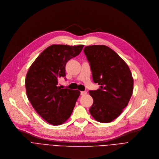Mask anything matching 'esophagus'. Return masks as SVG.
<instances>
[{
    "mask_svg": "<svg viewBox=\"0 0 159 159\" xmlns=\"http://www.w3.org/2000/svg\"><path fill=\"white\" fill-rule=\"evenodd\" d=\"M87 94V92L86 91H81V96H85Z\"/></svg>",
    "mask_w": 159,
    "mask_h": 159,
    "instance_id": "esophagus-1",
    "label": "esophagus"
}]
</instances>
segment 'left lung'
I'll list each match as a JSON object with an SVG mask.
<instances>
[{"label":"left lung","mask_w":159,"mask_h":159,"mask_svg":"<svg viewBox=\"0 0 159 159\" xmlns=\"http://www.w3.org/2000/svg\"><path fill=\"white\" fill-rule=\"evenodd\" d=\"M90 65L93 79L100 85L89 90L93 103L89 109L98 122L109 123L122 112L133 90V78L127 63L105 45H91L84 48Z\"/></svg>","instance_id":"1"}]
</instances>
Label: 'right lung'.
Listing matches in <instances>:
<instances>
[{
    "label": "right lung",
    "mask_w": 159,
    "mask_h": 159,
    "mask_svg": "<svg viewBox=\"0 0 159 159\" xmlns=\"http://www.w3.org/2000/svg\"><path fill=\"white\" fill-rule=\"evenodd\" d=\"M84 45L52 44L44 50L29 68L25 80L27 97L46 122L63 124L70 116L80 95L78 90L61 89L58 80L65 77V65L77 56Z\"/></svg>",
    "instance_id": "right-lung-1"
}]
</instances>
